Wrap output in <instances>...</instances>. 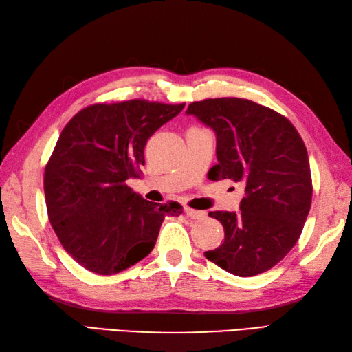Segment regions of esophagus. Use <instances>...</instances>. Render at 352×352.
Returning <instances> with one entry per match:
<instances>
[{"label":"esophagus","instance_id":"esophagus-1","mask_svg":"<svg viewBox=\"0 0 352 352\" xmlns=\"http://www.w3.org/2000/svg\"><path fill=\"white\" fill-rule=\"evenodd\" d=\"M185 213H186V217L191 218V219H204L206 218V212L195 210V209H191V208H185Z\"/></svg>","mask_w":352,"mask_h":352}]
</instances>
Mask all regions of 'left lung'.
<instances>
[{"instance_id":"left-lung-1","label":"left lung","mask_w":352,"mask_h":352,"mask_svg":"<svg viewBox=\"0 0 352 352\" xmlns=\"http://www.w3.org/2000/svg\"><path fill=\"white\" fill-rule=\"evenodd\" d=\"M217 134L213 181L242 184L241 212H210L224 227V243L206 258L236 276H255L293 250L312 203L309 158L285 116L245 98H208L188 106Z\"/></svg>"}]
</instances>
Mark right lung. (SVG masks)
Masks as SVG:
<instances>
[{
  "label": "right lung",
  "mask_w": 352,
  "mask_h": 352,
  "mask_svg": "<svg viewBox=\"0 0 352 352\" xmlns=\"http://www.w3.org/2000/svg\"><path fill=\"white\" fill-rule=\"evenodd\" d=\"M182 104L130 100L82 109L59 135L45 170L49 221L64 250L98 275L139 263L155 246L176 201L152 203L126 181L144 166V146Z\"/></svg>",
  "instance_id": "obj_1"
}]
</instances>
